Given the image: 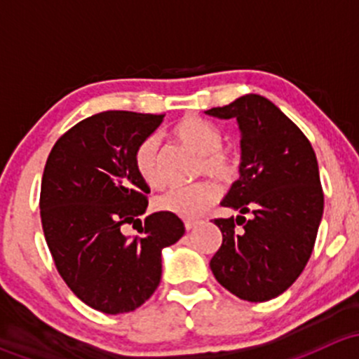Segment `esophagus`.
Instances as JSON below:
<instances>
[{
    "instance_id": "obj_1",
    "label": "esophagus",
    "mask_w": 359,
    "mask_h": 359,
    "mask_svg": "<svg viewBox=\"0 0 359 359\" xmlns=\"http://www.w3.org/2000/svg\"><path fill=\"white\" fill-rule=\"evenodd\" d=\"M196 224H198V220H186V222H184V227H186V231H191L196 227Z\"/></svg>"
}]
</instances>
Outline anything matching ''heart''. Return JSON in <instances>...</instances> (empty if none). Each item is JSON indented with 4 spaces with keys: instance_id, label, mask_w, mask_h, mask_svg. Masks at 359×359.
Masks as SVG:
<instances>
[{
    "instance_id": "heart-1",
    "label": "heart",
    "mask_w": 359,
    "mask_h": 359,
    "mask_svg": "<svg viewBox=\"0 0 359 359\" xmlns=\"http://www.w3.org/2000/svg\"><path fill=\"white\" fill-rule=\"evenodd\" d=\"M173 137L184 146L200 154L198 173H206L220 182L234 179L240 170V159L224 146L222 128L215 123L196 114H187L177 121L172 130ZM133 166L137 175L146 186H163V170L159 161V140L149 135L139 142L133 153ZM217 200V187L208 180L186 187H172L154 200L158 212L172 213L182 219H196Z\"/></svg>"
}]
</instances>
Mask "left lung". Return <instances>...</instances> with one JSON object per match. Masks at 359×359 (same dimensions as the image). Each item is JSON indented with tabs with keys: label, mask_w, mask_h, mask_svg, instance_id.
<instances>
[{
	"label": "left lung",
	"mask_w": 359,
	"mask_h": 359,
	"mask_svg": "<svg viewBox=\"0 0 359 359\" xmlns=\"http://www.w3.org/2000/svg\"><path fill=\"white\" fill-rule=\"evenodd\" d=\"M206 114L236 118L241 132V177L220 203L241 215L213 220L222 245L210 269L240 299L266 302L292 287L313 253L323 215L316 154L299 126L262 95L248 93ZM245 212L254 217L245 219Z\"/></svg>",
	"instance_id": "obj_1"
}]
</instances>
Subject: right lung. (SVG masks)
I'll use <instances>...</instances> for the list:
<instances>
[{"label":"right lung","instance_id":"obj_1","mask_svg":"<svg viewBox=\"0 0 359 359\" xmlns=\"http://www.w3.org/2000/svg\"><path fill=\"white\" fill-rule=\"evenodd\" d=\"M165 114L104 111L55 142L41 179L39 210L57 271L86 306L121 314L142 306L161 280V250L182 238L177 215L147 208L149 186L133 166L139 142ZM139 223L140 237L121 229Z\"/></svg>","mask_w":359,"mask_h":359}]
</instances>
